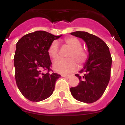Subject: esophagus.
Returning a JSON list of instances; mask_svg holds the SVG:
<instances>
[{"instance_id":"34e87169","label":"esophagus","mask_w":125,"mask_h":125,"mask_svg":"<svg viewBox=\"0 0 125 125\" xmlns=\"http://www.w3.org/2000/svg\"><path fill=\"white\" fill-rule=\"evenodd\" d=\"M62 76H63V77H64V78H69L71 77L70 75H62Z\"/></svg>"}]
</instances>
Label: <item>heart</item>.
I'll list each match as a JSON object with an SVG mask.
<instances>
[{
  "instance_id": "1",
  "label": "heart",
  "mask_w": 125,
  "mask_h": 125,
  "mask_svg": "<svg viewBox=\"0 0 125 125\" xmlns=\"http://www.w3.org/2000/svg\"><path fill=\"white\" fill-rule=\"evenodd\" d=\"M65 43L72 49L68 55V59H60L54 62L53 69L56 72L61 74H67L74 71L77 68L76 62L82 65L85 62L87 58L86 53L81 49L82 43L80 40L74 37L66 38L64 40ZM48 54L53 60H56L59 56V46L57 42L51 43L49 49Z\"/></svg>"
}]
</instances>
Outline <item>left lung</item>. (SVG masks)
<instances>
[{
  "label": "left lung",
  "mask_w": 125,
  "mask_h": 125,
  "mask_svg": "<svg viewBox=\"0 0 125 125\" xmlns=\"http://www.w3.org/2000/svg\"><path fill=\"white\" fill-rule=\"evenodd\" d=\"M85 42L87 47L88 56L80 73L76 74L80 82L77 86L71 87V95L74 99L85 103L97 101L103 95L110 81L112 59L108 47L97 36L86 32L71 33Z\"/></svg>",
  "instance_id": "obj_1"
}]
</instances>
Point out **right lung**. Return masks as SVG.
Segmentation results:
<instances>
[{
	"label": "right lung",
	"mask_w": 125,
	"mask_h": 125,
	"mask_svg": "<svg viewBox=\"0 0 125 125\" xmlns=\"http://www.w3.org/2000/svg\"><path fill=\"white\" fill-rule=\"evenodd\" d=\"M62 36L39 30L22 36L17 43L13 59L15 80L21 93L29 101H42L52 94L60 75L43 73L42 70L51 69L48 49L54 40Z\"/></svg>",
	"instance_id": "obj_1"
}]
</instances>
